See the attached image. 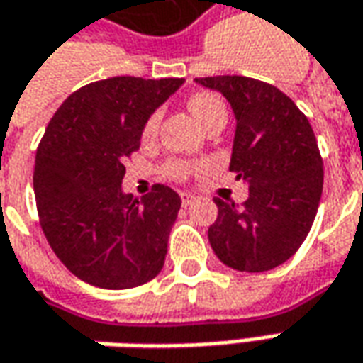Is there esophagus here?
<instances>
[{
	"label": "esophagus",
	"instance_id": "34e87169",
	"mask_svg": "<svg viewBox=\"0 0 363 363\" xmlns=\"http://www.w3.org/2000/svg\"><path fill=\"white\" fill-rule=\"evenodd\" d=\"M196 196H194V194H187V191H184V194H182V203H184V206H194V203H196Z\"/></svg>",
	"mask_w": 363,
	"mask_h": 363
}]
</instances>
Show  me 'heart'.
<instances>
[{
  "instance_id": "b5f03b06",
  "label": "heart",
  "mask_w": 363,
  "mask_h": 363,
  "mask_svg": "<svg viewBox=\"0 0 363 363\" xmlns=\"http://www.w3.org/2000/svg\"><path fill=\"white\" fill-rule=\"evenodd\" d=\"M187 109L191 111V116L198 119V123L201 128L210 125L211 121L221 118H228V109H225V104L221 101L220 96L216 94H210V91H198V94H191L187 97ZM160 121H162V113L160 111H153L150 118L145 119L142 130L143 142H152L153 138L157 135V130H160ZM196 169V165L189 164V162H182V160H172L164 165V174L169 179H186L189 177V174Z\"/></svg>"
}]
</instances>
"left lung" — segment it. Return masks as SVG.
<instances>
[{
  "label": "left lung",
  "mask_w": 363,
  "mask_h": 363,
  "mask_svg": "<svg viewBox=\"0 0 363 363\" xmlns=\"http://www.w3.org/2000/svg\"><path fill=\"white\" fill-rule=\"evenodd\" d=\"M235 116L230 172L250 186L242 206L213 198L211 250L238 272H267L300 250L318 213L323 162L308 118L284 91L244 75L198 77Z\"/></svg>",
  "instance_id": "left-lung-1"
}]
</instances>
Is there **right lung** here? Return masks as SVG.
Returning a JSON list of instances; mask_svg holds the SVG:
<instances>
[{"instance_id": "add662e5", "label": "right lung", "mask_w": 363, "mask_h": 363, "mask_svg": "<svg viewBox=\"0 0 363 363\" xmlns=\"http://www.w3.org/2000/svg\"><path fill=\"white\" fill-rule=\"evenodd\" d=\"M182 84L131 75L87 84L63 101L41 138L33 169L41 230L85 284L138 288L164 267L182 199L164 184L133 198L121 179L145 119Z\"/></svg>"}]
</instances>
